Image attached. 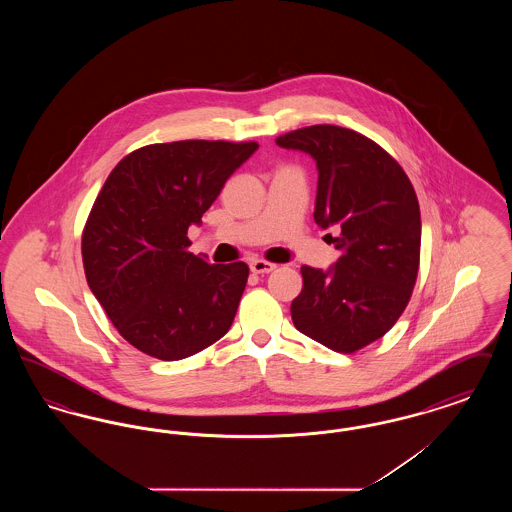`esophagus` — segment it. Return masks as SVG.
Wrapping results in <instances>:
<instances>
[{
  "instance_id": "obj_1",
  "label": "esophagus",
  "mask_w": 512,
  "mask_h": 512,
  "mask_svg": "<svg viewBox=\"0 0 512 512\" xmlns=\"http://www.w3.org/2000/svg\"><path fill=\"white\" fill-rule=\"evenodd\" d=\"M249 268H251V272H255V274H268V272H272L276 265L274 263H268L265 259H253L251 263H249Z\"/></svg>"
}]
</instances>
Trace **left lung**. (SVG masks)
<instances>
[{"label": "left lung", "mask_w": 512, "mask_h": 512, "mask_svg": "<svg viewBox=\"0 0 512 512\" xmlns=\"http://www.w3.org/2000/svg\"><path fill=\"white\" fill-rule=\"evenodd\" d=\"M317 161L315 222L341 255L330 270L301 267L295 328L338 353L380 340L403 315L420 265V207L409 176L384 147L334 124L276 138Z\"/></svg>", "instance_id": "8db88e82"}]
</instances>
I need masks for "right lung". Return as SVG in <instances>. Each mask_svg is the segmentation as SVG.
Instances as JSON below:
<instances>
[{
    "label": "right lung",
    "mask_w": 512,
    "mask_h": 512,
    "mask_svg": "<svg viewBox=\"0 0 512 512\" xmlns=\"http://www.w3.org/2000/svg\"><path fill=\"white\" fill-rule=\"evenodd\" d=\"M257 147L224 140L140 147L96 197L82 230L86 280L122 338L149 357L180 361L230 330L249 267L195 257L188 228Z\"/></svg>",
    "instance_id": "1"
}]
</instances>
